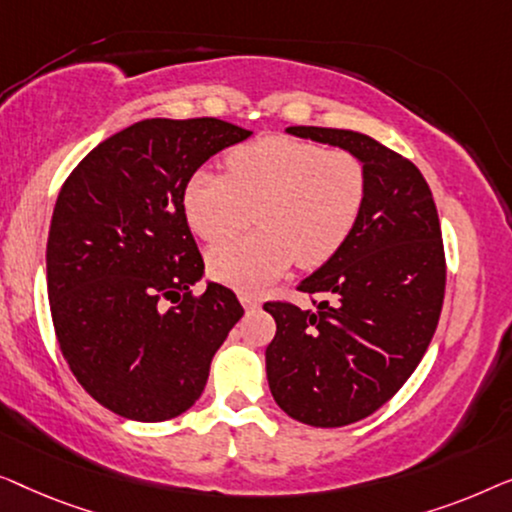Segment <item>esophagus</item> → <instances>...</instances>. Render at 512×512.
Segmentation results:
<instances>
[{"mask_svg": "<svg viewBox=\"0 0 512 512\" xmlns=\"http://www.w3.org/2000/svg\"><path fill=\"white\" fill-rule=\"evenodd\" d=\"M239 301L246 308H257L259 304H262V299H259L257 294H250V292H239Z\"/></svg>", "mask_w": 512, "mask_h": 512, "instance_id": "1", "label": "esophagus"}]
</instances>
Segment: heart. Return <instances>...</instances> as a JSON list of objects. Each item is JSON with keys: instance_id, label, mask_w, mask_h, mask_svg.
<instances>
[{"instance_id": "1", "label": "heart", "mask_w": 512, "mask_h": 512, "mask_svg": "<svg viewBox=\"0 0 512 512\" xmlns=\"http://www.w3.org/2000/svg\"><path fill=\"white\" fill-rule=\"evenodd\" d=\"M227 174L199 169L183 187L190 229L225 241L253 220L262 229L208 253L220 283L259 290L290 269L329 262L350 239L366 199L364 164L348 150L271 134L227 155Z\"/></svg>"}]
</instances>
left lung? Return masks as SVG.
Wrapping results in <instances>:
<instances>
[{
  "label": "left lung",
  "instance_id": "8db88e82",
  "mask_svg": "<svg viewBox=\"0 0 512 512\" xmlns=\"http://www.w3.org/2000/svg\"><path fill=\"white\" fill-rule=\"evenodd\" d=\"M348 150L364 164L366 199L350 239L299 292L315 311L269 301L266 348L273 399L311 427H345L390 401L417 369L441 318L445 253L436 204L420 169L350 129L287 127Z\"/></svg>",
  "mask_w": 512,
  "mask_h": 512
}]
</instances>
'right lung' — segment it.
Returning a JSON list of instances; mask_svg holds the SVG:
<instances>
[{
    "mask_svg": "<svg viewBox=\"0 0 512 512\" xmlns=\"http://www.w3.org/2000/svg\"><path fill=\"white\" fill-rule=\"evenodd\" d=\"M253 132L218 118H153L109 136L57 194L46 248L50 315L71 373L136 422L185 413L241 320L236 294L208 283L183 187L208 157Z\"/></svg>",
    "mask_w": 512,
    "mask_h": 512,
    "instance_id": "1",
    "label": "right lung"
}]
</instances>
